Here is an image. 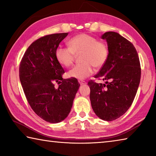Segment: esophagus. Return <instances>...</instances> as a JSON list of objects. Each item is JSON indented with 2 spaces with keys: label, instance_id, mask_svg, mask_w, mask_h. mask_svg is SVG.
Listing matches in <instances>:
<instances>
[{
  "label": "esophagus",
  "instance_id": "esophagus-1",
  "mask_svg": "<svg viewBox=\"0 0 156 156\" xmlns=\"http://www.w3.org/2000/svg\"><path fill=\"white\" fill-rule=\"evenodd\" d=\"M78 83H80V84H81V85H83V84H86L87 83L85 81H83V80H78Z\"/></svg>",
  "mask_w": 156,
  "mask_h": 156
}]
</instances>
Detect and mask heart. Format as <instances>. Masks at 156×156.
<instances>
[{
	"instance_id": "heart-1",
	"label": "heart",
	"mask_w": 156,
	"mask_h": 156,
	"mask_svg": "<svg viewBox=\"0 0 156 156\" xmlns=\"http://www.w3.org/2000/svg\"><path fill=\"white\" fill-rule=\"evenodd\" d=\"M68 47L60 46L56 50V60L65 67L73 64L75 55L80 54V64L75 65L69 71V78L84 80L94 72V67H101L106 62L109 51L104 43L97 41L94 36L87 34H78L70 39Z\"/></svg>"
}]
</instances>
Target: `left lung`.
<instances>
[{
	"label": "left lung",
	"mask_w": 156,
	"mask_h": 156,
	"mask_svg": "<svg viewBox=\"0 0 156 156\" xmlns=\"http://www.w3.org/2000/svg\"><path fill=\"white\" fill-rule=\"evenodd\" d=\"M107 41L109 55L94 76L105 84L89 81L92 109L98 117L112 121L126 112L138 91L141 76L138 54L133 44L118 33L107 31L101 36Z\"/></svg>",
	"instance_id": "8db88e82"
}]
</instances>
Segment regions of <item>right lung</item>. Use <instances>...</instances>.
<instances>
[{
    "mask_svg": "<svg viewBox=\"0 0 156 156\" xmlns=\"http://www.w3.org/2000/svg\"><path fill=\"white\" fill-rule=\"evenodd\" d=\"M67 35L54 34L38 38L28 47L20 64V80L29 104L39 117L50 123L67 117L80 87L77 79L62 78L65 71L55 55ZM58 81L62 84L56 89L53 83Z\"/></svg>",
    "mask_w": 156,
    "mask_h": 156,
    "instance_id": "add662e5",
    "label": "right lung"
}]
</instances>
